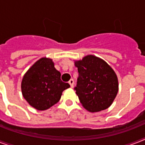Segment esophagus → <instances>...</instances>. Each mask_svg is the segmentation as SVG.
<instances>
[{"label":"esophagus","mask_w":145,"mask_h":145,"mask_svg":"<svg viewBox=\"0 0 145 145\" xmlns=\"http://www.w3.org/2000/svg\"><path fill=\"white\" fill-rule=\"evenodd\" d=\"M68 84H70L71 87L72 88L73 86H74V80L73 79H71L69 81H68Z\"/></svg>","instance_id":"obj_1"}]
</instances>
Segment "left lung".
<instances>
[{
  "instance_id": "left-lung-1",
  "label": "left lung",
  "mask_w": 145,
  "mask_h": 145,
  "mask_svg": "<svg viewBox=\"0 0 145 145\" xmlns=\"http://www.w3.org/2000/svg\"><path fill=\"white\" fill-rule=\"evenodd\" d=\"M78 71L74 87L80 103L90 112L110 107L118 92L117 77L102 59L89 55L75 61Z\"/></svg>"
}]
</instances>
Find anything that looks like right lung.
Masks as SVG:
<instances>
[{
	"label": "right lung",
	"instance_id": "obj_1",
	"mask_svg": "<svg viewBox=\"0 0 145 145\" xmlns=\"http://www.w3.org/2000/svg\"><path fill=\"white\" fill-rule=\"evenodd\" d=\"M22 93L28 104L44 110L56 104L65 89L70 87L61 80V73L52 59L42 58L26 72L22 81Z\"/></svg>",
	"mask_w": 145,
	"mask_h": 145
}]
</instances>
